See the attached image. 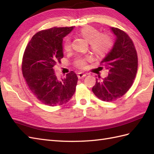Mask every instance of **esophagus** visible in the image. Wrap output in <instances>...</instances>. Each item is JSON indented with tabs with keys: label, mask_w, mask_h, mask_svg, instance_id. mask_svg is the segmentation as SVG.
<instances>
[{
	"label": "esophagus",
	"mask_w": 154,
	"mask_h": 154,
	"mask_svg": "<svg viewBox=\"0 0 154 154\" xmlns=\"http://www.w3.org/2000/svg\"><path fill=\"white\" fill-rule=\"evenodd\" d=\"M85 76H86V74L82 73V72H80V73L77 74V77H78V78H79V79H81V78H83Z\"/></svg>",
	"instance_id": "esophagus-1"
}]
</instances>
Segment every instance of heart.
<instances>
[{
  "mask_svg": "<svg viewBox=\"0 0 154 154\" xmlns=\"http://www.w3.org/2000/svg\"><path fill=\"white\" fill-rule=\"evenodd\" d=\"M80 36L84 38L90 44L91 50L97 57H103L110 51L112 46V40L106 34H101L99 30L91 26H86L78 32ZM65 51H69L71 49V40L66 38L63 43ZM91 60L89 57H79L75 62V66L79 69H85L87 61Z\"/></svg>",
  "mask_w": 154,
  "mask_h": 154,
  "instance_id": "heart-1",
  "label": "heart"
}]
</instances>
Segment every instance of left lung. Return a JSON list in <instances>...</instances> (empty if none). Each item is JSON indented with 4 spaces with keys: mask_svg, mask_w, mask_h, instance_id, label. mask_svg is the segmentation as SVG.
Returning <instances> with one entry per match:
<instances>
[{
    "mask_svg": "<svg viewBox=\"0 0 154 154\" xmlns=\"http://www.w3.org/2000/svg\"><path fill=\"white\" fill-rule=\"evenodd\" d=\"M110 30L116 35V40L101 61L109 73L103 80L96 79L92 89L99 99L106 102L116 100L129 90L138 69V55L132 40L119 28L112 27Z\"/></svg>",
    "mask_w": 154,
    "mask_h": 154,
    "instance_id": "left-lung-1",
    "label": "left lung"
}]
</instances>
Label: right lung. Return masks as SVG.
I'll return each mask as SVG.
<instances>
[{"label": "right lung", "instance_id": "obj_1", "mask_svg": "<svg viewBox=\"0 0 154 154\" xmlns=\"http://www.w3.org/2000/svg\"><path fill=\"white\" fill-rule=\"evenodd\" d=\"M73 28L54 27L38 32L24 51L23 76L34 95L46 105H63L75 92L78 77L73 71L61 79L54 72V67L63 57V38Z\"/></svg>", "mask_w": 154, "mask_h": 154}]
</instances>
